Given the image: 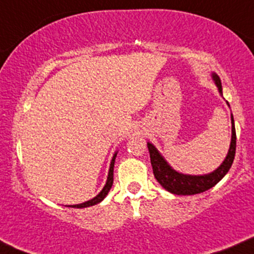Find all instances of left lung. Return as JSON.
I'll return each instance as SVG.
<instances>
[{"label": "left lung", "instance_id": "1", "mask_svg": "<svg viewBox=\"0 0 254 254\" xmlns=\"http://www.w3.org/2000/svg\"><path fill=\"white\" fill-rule=\"evenodd\" d=\"M211 77L214 79L215 84L217 87L220 96L222 97V86L220 77L215 72L211 73ZM230 107V104L227 103ZM231 142H230L229 152L226 157L222 161L221 165L212 172L206 173V175H184V173L177 172L175 168L171 167L170 163L165 160L160 151L156 148L153 143L147 142L148 152H150L151 165H152L153 176L157 179L158 183L163 187L170 193L176 194V195H194V194L203 193L207 189L212 188L215 184L219 183L229 170L231 168L232 162H234L235 153H236V130H235L234 117L231 114Z\"/></svg>", "mask_w": 254, "mask_h": 254}]
</instances>
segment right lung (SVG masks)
Returning a JSON list of instances; mask_svg holds the SVG:
<instances>
[{
    "instance_id": "add662e5",
    "label": "right lung",
    "mask_w": 254,
    "mask_h": 254,
    "mask_svg": "<svg viewBox=\"0 0 254 254\" xmlns=\"http://www.w3.org/2000/svg\"><path fill=\"white\" fill-rule=\"evenodd\" d=\"M117 155H118V151L117 152H114V155H113L112 161H111V167H109L108 177H107V182H106V184H104L103 189H102V190L98 193V195H96L93 199H91V200L84 201V203L76 204V205H67L68 207H77V209H82V207L93 206V205H96V204L101 203V201L106 198L107 194L109 193V190H111V188L113 186V172H114V162H115V157H117Z\"/></svg>"
}]
</instances>
